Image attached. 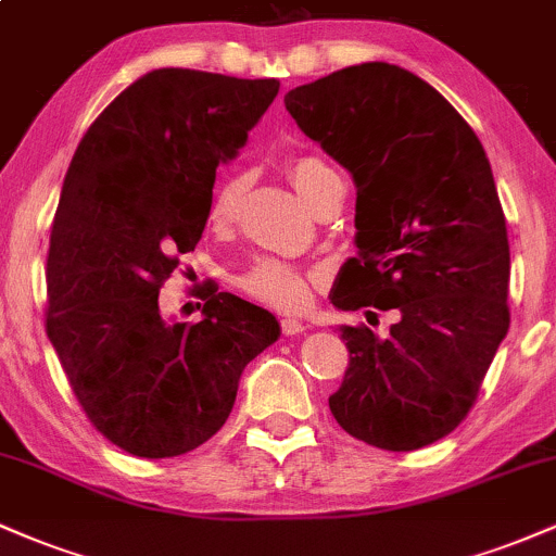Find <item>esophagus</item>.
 Wrapping results in <instances>:
<instances>
[{
    "label": "esophagus",
    "instance_id": "obj_1",
    "mask_svg": "<svg viewBox=\"0 0 556 556\" xmlns=\"http://www.w3.org/2000/svg\"><path fill=\"white\" fill-rule=\"evenodd\" d=\"M279 327H282V334L292 337V334H303V331L308 329V324L298 321V318H282V321H279Z\"/></svg>",
    "mask_w": 556,
    "mask_h": 556
}]
</instances>
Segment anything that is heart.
I'll list each match as a JSON object with an SVG mask.
<instances>
[{"instance_id": "heart-1", "label": "heart", "mask_w": 556, "mask_h": 556, "mask_svg": "<svg viewBox=\"0 0 556 556\" xmlns=\"http://www.w3.org/2000/svg\"><path fill=\"white\" fill-rule=\"evenodd\" d=\"M285 172L290 177L292 188L298 190V195L308 206H314L318 195L331 182L340 180V175L316 154H292L285 162ZM242 195H245V177L240 172H229V175L219 177L212 190V198H208V225L216 229L232 225L240 214ZM240 287L261 303H269L274 308L285 311L300 308L305 303V295H308V279L295 266L277 258H258L240 277Z\"/></svg>"}]
</instances>
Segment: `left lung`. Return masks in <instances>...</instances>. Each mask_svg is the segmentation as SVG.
<instances>
[{
    "label": "left lung",
    "mask_w": 556,
    "mask_h": 556,
    "mask_svg": "<svg viewBox=\"0 0 556 556\" xmlns=\"http://www.w3.org/2000/svg\"><path fill=\"white\" fill-rule=\"evenodd\" d=\"M285 106L358 188V256L331 303L400 311L384 340L342 327L350 363L331 416L379 450L439 442L470 413L509 329L507 225L486 151L437 88L387 62L292 88Z\"/></svg>",
    "instance_id": "1"
}]
</instances>
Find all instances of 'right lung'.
Segmentation results:
<instances>
[{
    "label": "right lung",
    "instance_id": "right-lung-1",
    "mask_svg": "<svg viewBox=\"0 0 556 556\" xmlns=\"http://www.w3.org/2000/svg\"><path fill=\"white\" fill-rule=\"evenodd\" d=\"M279 83L146 73L80 138L47 256V334L101 437L136 457L195 450L232 413L242 368L279 337L269 311L203 287L201 321L167 324L159 290L201 240L216 167Z\"/></svg>",
    "mask_w": 556,
    "mask_h": 556
}]
</instances>
